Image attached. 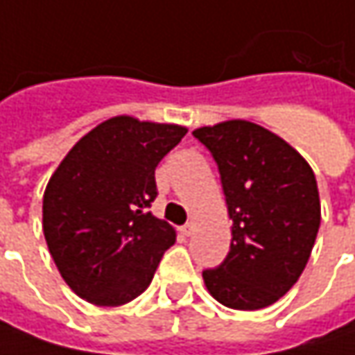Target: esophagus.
<instances>
[{
  "mask_svg": "<svg viewBox=\"0 0 355 355\" xmlns=\"http://www.w3.org/2000/svg\"><path fill=\"white\" fill-rule=\"evenodd\" d=\"M193 231H195V223H187V225H182V227H180V233H182L184 237L193 235Z\"/></svg>",
  "mask_w": 355,
  "mask_h": 355,
  "instance_id": "1",
  "label": "esophagus"
}]
</instances>
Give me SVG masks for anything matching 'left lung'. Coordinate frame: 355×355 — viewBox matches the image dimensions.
Masks as SVG:
<instances>
[{
    "label": "left lung",
    "mask_w": 355,
    "mask_h": 355,
    "mask_svg": "<svg viewBox=\"0 0 355 355\" xmlns=\"http://www.w3.org/2000/svg\"><path fill=\"white\" fill-rule=\"evenodd\" d=\"M193 135L217 160L233 220L227 259L202 271L207 291L231 309H263L282 300L309 261L322 220L315 175L282 136L249 120Z\"/></svg>",
    "instance_id": "8db88e82"
}]
</instances>
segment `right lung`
Masks as SVG:
<instances>
[{
	"instance_id": "add662e5",
	"label": "right lung",
	"mask_w": 355,
	"mask_h": 355,
	"mask_svg": "<svg viewBox=\"0 0 355 355\" xmlns=\"http://www.w3.org/2000/svg\"><path fill=\"white\" fill-rule=\"evenodd\" d=\"M187 128L114 116L84 135L44 193L50 255L73 293L102 307L136 300L155 277L177 231L148 207L155 171Z\"/></svg>"
}]
</instances>
